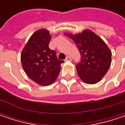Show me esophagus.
<instances>
[{"mask_svg": "<svg viewBox=\"0 0 125 125\" xmlns=\"http://www.w3.org/2000/svg\"><path fill=\"white\" fill-rule=\"evenodd\" d=\"M72 60V58L70 56H67L65 58V61H71Z\"/></svg>", "mask_w": 125, "mask_h": 125, "instance_id": "obj_1", "label": "esophagus"}]
</instances>
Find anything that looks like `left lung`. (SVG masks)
Here are the masks:
<instances>
[{
	"label": "left lung",
	"mask_w": 125,
	"mask_h": 125,
	"mask_svg": "<svg viewBox=\"0 0 125 125\" xmlns=\"http://www.w3.org/2000/svg\"><path fill=\"white\" fill-rule=\"evenodd\" d=\"M66 35L73 40L81 53V61L76 65L80 79L85 83H98L111 66V50L98 35L90 30L74 35Z\"/></svg>",
	"instance_id": "8db88e82"
}]
</instances>
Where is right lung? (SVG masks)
Returning a JSON list of instances; mask_svg holds the SVG:
<instances>
[{"mask_svg": "<svg viewBox=\"0 0 125 125\" xmlns=\"http://www.w3.org/2000/svg\"><path fill=\"white\" fill-rule=\"evenodd\" d=\"M49 32L40 29L35 32L22 51V67L27 76L39 85H49L55 81L60 72V64L54 50H51Z\"/></svg>", "mask_w": 125, "mask_h": 125, "instance_id": "1", "label": "right lung"}]
</instances>
